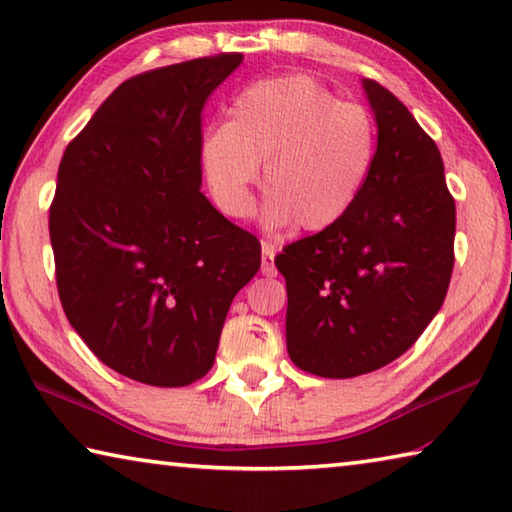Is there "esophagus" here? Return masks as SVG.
I'll list each match as a JSON object with an SVG mask.
<instances>
[{
	"label": "esophagus",
	"mask_w": 512,
	"mask_h": 512,
	"mask_svg": "<svg viewBox=\"0 0 512 512\" xmlns=\"http://www.w3.org/2000/svg\"><path fill=\"white\" fill-rule=\"evenodd\" d=\"M262 253H264V257H262V273L268 275V277H273L277 273L275 262H273V259H275V248L264 244L262 246Z\"/></svg>",
	"instance_id": "34e87169"
}]
</instances>
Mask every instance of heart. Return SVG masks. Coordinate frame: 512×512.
Returning a JSON list of instances; mask_svg holds the SVG:
<instances>
[{"label": "heart", "mask_w": 512, "mask_h": 512, "mask_svg": "<svg viewBox=\"0 0 512 512\" xmlns=\"http://www.w3.org/2000/svg\"><path fill=\"white\" fill-rule=\"evenodd\" d=\"M377 151L379 128L368 106L339 101L311 76L291 74L241 90L228 124L205 133L201 160L223 214L244 219L253 207L259 164H266V223L320 232L357 205Z\"/></svg>", "instance_id": "b5f03b06"}]
</instances>
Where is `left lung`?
I'll list each match as a JSON object with an SVG mask.
<instances>
[{"instance_id":"8db88e82","label":"left lung","mask_w":512,"mask_h":512,"mask_svg":"<svg viewBox=\"0 0 512 512\" xmlns=\"http://www.w3.org/2000/svg\"><path fill=\"white\" fill-rule=\"evenodd\" d=\"M363 88L379 128L366 189L343 221L275 257L289 357L327 379L402 357L443 307L454 268L456 205L436 142L384 85Z\"/></svg>"}]
</instances>
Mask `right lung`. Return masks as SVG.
Wrapping results in <instances>:
<instances>
[{"label": "right lung", "mask_w": 512, "mask_h": 512, "mask_svg": "<svg viewBox=\"0 0 512 512\" xmlns=\"http://www.w3.org/2000/svg\"><path fill=\"white\" fill-rule=\"evenodd\" d=\"M241 54L137 74L67 144L49 207L56 287L94 357L149 386L212 368L262 246L201 192L203 106Z\"/></svg>", "instance_id": "right-lung-1"}]
</instances>
